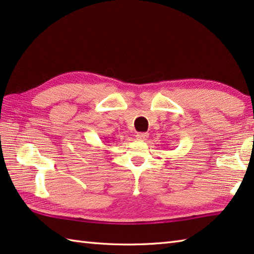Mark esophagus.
Instances as JSON below:
<instances>
[{
    "label": "esophagus",
    "instance_id": "34e87169",
    "mask_svg": "<svg viewBox=\"0 0 254 254\" xmlns=\"http://www.w3.org/2000/svg\"><path fill=\"white\" fill-rule=\"evenodd\" d=\"M136 138L138 139V141H146V139L148 138V133H137Z\"/></svg>",
    "mask_w": 254,
    "mask_h": 254
}]
</instances>
